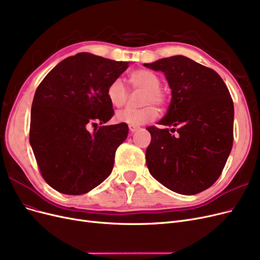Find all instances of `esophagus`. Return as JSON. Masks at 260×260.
<instances>
[{
  "mask_svg": "<svg viewBox=\"0 0 260 260\" xmlns=\"http://www.w3.org/2000/svg\"><path fill=\"white\" fill-rule=\"evenodd\" d=\"M128 128H129V132H131V133H135V132H137V131L139 129L138 126H134V125H129Z\"/></svg>",
  "mask_w": 260,
  "mask_h": 260,
  "instance_id": "obj_1",
  "label": "esophagus"
}]
</instances>
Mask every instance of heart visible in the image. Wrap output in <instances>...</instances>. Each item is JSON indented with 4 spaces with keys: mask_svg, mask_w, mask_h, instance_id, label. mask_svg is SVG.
I'll list each match as a JSON object with an SVG mask.
<instances>
[{
    "mask_svg": "<svg viewBox=\"0 0 260 260\" xmlns=\"http://www.w3.org/2000/svg\"><path fill=\"white\" fill-rule=\"evenodd\" d=\"M128 82L134 90L142 91L140 95L139 109H124L115 114V120L120 123L129 125H141L157 118L158 107H164L167 103V93L160 88V78L150 70L140 69L129 74ZM107 99L111 106L121 108L128 98V91L121 78L113 79L106 91Z\"/></svg>",
    "mask_w": 260,
    "mask_h": 260,
    "instance_id": "obj_1",
    "label": "heart"
}]
</instances>
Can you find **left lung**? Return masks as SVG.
<instances>
[{
  "mask_svg": "<svg viewBox=\"0 0 260 260\" xmlns=\"http://www.w3.org/2000/svg\"><path fill=\"white\" fill-rule=\"evenodd\" d=\"M143 65L164 73L171 89L168 111L158 124L179 127L177 137L168 128H147L151 134L146 151L150 174L178 194H198L214 184L232 151V96L215 71L186 56Z\"/></svg>",
  "mask_w": 260,
  "mask_h": 260,
  "instance_id": "obj_1",
  "label": "left lung"
}]
</instances>
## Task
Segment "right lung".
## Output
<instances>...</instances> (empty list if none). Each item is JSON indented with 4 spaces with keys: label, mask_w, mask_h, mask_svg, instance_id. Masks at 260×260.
Listing matches in <instances>:
<instances>
[{
    "label": "right lung",
    "mask_w": 260,
    "mask_h": 260,
    "mask_svg": "<svg viewBox=\"0 0 260 260\" xmlns=\"http://www.w3.org/2000/svg\"><path fill=\"white\" fill-rule=\"evenodd\" d=\"M118 62L88 52L66 57L36 89L30 143L44 180L66 195H82L111 174L115 151L126 139V123L105 125L113 115L109 83L126 71ZM96 126L93 133L87 131Z\"/></svg>",
    "instance_id": "1"
}]
</instances>
